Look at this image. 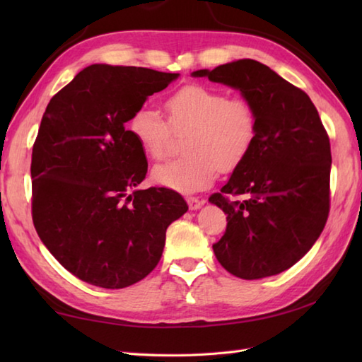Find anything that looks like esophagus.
I'll return each instance as SVG.
<instances>
[{
  "mask_svg": "<svg viewBox=\"0 0 362 362\" xmlns=\"http://www.w3.org/2000/svg\"><path fill=\"white\" fill-rule=\"evenodd\" d=\"M187 202H188L189 210H199L204 205V201H201V199L197 197H187Z\"/></svg>",
  "mask_w": 362,
  "mask_h": 362,
  "instance_id": "1",
  "label": "esophagus"
}]
</instances>
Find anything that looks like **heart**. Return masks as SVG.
<instances>
[{
    "mask_svg": "<svg viewBox=\"0 0 362 362\" xmlns=\"http://www.w3.org/2000/svg\"><path fill=\"white\" fill-rule=\"evenodd\" d=\"M169 121L175 130L189 129L187 156L153 166L151 177L160 187L194 193L210 187L221 171H233L253 148L257 115L244 99H228L224 91L187 86L166 99ZM129 135L149 158L166 153L171 127L158 110L140 107L127 122Z\"/></svg>",
    "mask_w": 362,
    "mask_h": 362,
    "instance_id": "1",
    "label": "heart"
}]
</instances>
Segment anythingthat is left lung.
Masks as SVG:
<instances>
[{
	"label": "left lung",
	"instance_id": "left-lung-1",
	"mask_svg": "<svg viewBox=\"0 0 362 362\" xmlns=\"http://www.w3.org/2000/svg\"><path fill=\"white\" fill-rule=\"evenodd\" d=\"M191 76L238 90L257 115L252 151L210 197L227 214L214 255L244 280L286 271L317 241L329 211L332 151L316 107L305 91L252 59ZM224 194L243 199L230 203Z\"/></svg>",
	"mask_w": 362,
	"mask_h": 362
}]
</instances>
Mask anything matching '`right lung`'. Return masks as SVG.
<instances>
[{
  "instance_id": "right-lung-1",
  "label": "right lung",
  "mask_w": 362,
  "mask_h": 362,
  "mask_svg": "<svg viewBox=\"0 0 362 362\" xmlns=\"http://www.w3.org/2000/svg\"><path fill=\"white\" fill-rule=\"evenodd\" d=\"M179 73L93 64L54 95L33 149V219L52 257L82 281L121 289L163 253L188 210L168 188L140 189L146 153L124 127Z\"/></svg>"
}]
</instances>
